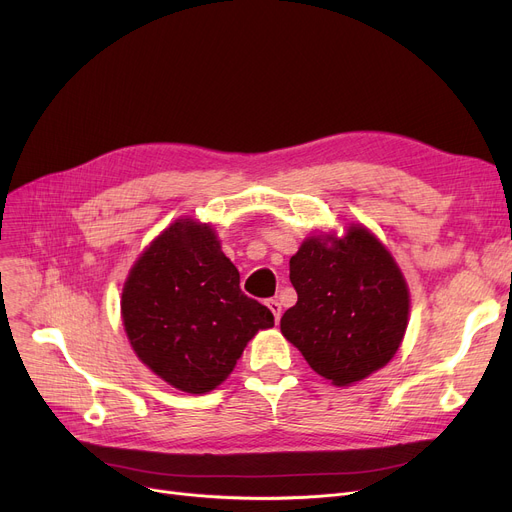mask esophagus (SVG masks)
Here are the masks:
<instances>
[{"label": "esophagus", "mask_w": 512, "mask_h": 512, "mask_svg": "<svg viewBox=\"0 0 512 512\" xmlns=\"http://www.w3.org/2000/svg\"><path fill=\"white\" fill-rule=\"evenodd\" d=\"M267 307H270V311L274 313V319H276V324H278L280 317H282V305L278 303V299H270V301H267Z\"/></svg>", "instance_id": "34e87169"}]
</instances>
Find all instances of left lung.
<instances>
[{"label": "left lung", "instance_id": "obj_1", "mask_svg": "<svg viewBox=\"0 0 512 512\" xmlns=\"http://www.w3.org/2000/svg\"><path fill=\"white\" fill-rule=\"evenodd\" d=\"M299 301L280 330L321 378L346 386L384 367L402 342L409 290L392 255L363 226L307 238L290 257Z\"/></svg>", "mask_w": 512, "mask_h": 512}]
</instances>
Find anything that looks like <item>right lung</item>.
<instances>
[{"mask_svg":"<svg viewBox=\"0 0 512 512\" xmlns=\"http://www.w3.org/2000/svg\"><path fill=\"white\" fill-rule=\"evenodd\" d=\"M122 319L139 359L191 394L220 386L247 342L274 326L272 311L240 290L213 230L193 220L161 232L134 263Z\"/></svg>","mask_w":512,"mask_h":512,"instance_id":"1","label":"right lung"}]
</instances>
